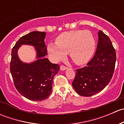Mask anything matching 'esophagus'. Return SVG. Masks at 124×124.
Wrapping results in <instances>:
<instances>
[{"instance_id":"1","label":"esophagus","mask_w":124,"mask_h":124,"mask_svg":"<svg viewBox=\"0 0 124 124\" xmlns=\"http://www.w3.org/2000/svg\"><path fill=\"white\" fill-rule=\"evenodd\" d=\"M67 69V67H65L64 65L61 66V70H62V71H64V70H66Z\"/></svg>"}]
</instances>
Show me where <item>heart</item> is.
I'll list each match as a JSON object with an SVG mask.
<instances>
[{"mask_svg": "<svg viewBox=\"0 0 124 124\" xmlns=\"http://www.w3.org/2000/svg\"><path fill=\"white\" fill-rule=\"evenodd\" d=\"M95 42L93 35L89 31H74L61 33L56 39V43L50 42L47 51L55 62L64 58L70 53L72 61L82 65L89 60L95 50Z\"/></svg>", "mask_w": 124, "mask_h": 124, "instance_id": "b5f03b06", "label": "heart"}]
</instances>
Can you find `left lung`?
I'll list each match as a JSON object with an SVG mask.
<instances>
[{"mask_svg":"<svg viewBox=\"0 0 124 124\" xmlns=\"http://www.w3.org/2000/svg\"><path fill=\"white\" fill-rule=\"evenodd\" d=\"M95 54L87 65L76 70L72 83L80 95L90 97L102 91L110 82L115 67L116 55L110 39L99 31Z\"/></svg>","mask_w":124,"mask_h":124,"instance_id":"8db88e82","label":"left lung"}]
</instances>
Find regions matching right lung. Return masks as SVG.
Masks as SVG:
<instances>
[{"mask_svg": "<svg viewBox=\"0 0 124 124\" xmlns=\"http://www.w3.org/2000/svg\"><path fill=\"white\" fill-rule=\"evenodd\" d=\"M46 33L33 31L21 37L11 52L10 71L16 88L29 100L41 101L48 98L52 93L53 80L60 69L59 65L51 63L46 58L47 47L44 39ZM22 45L33 46L37 52V60L27 64L18 56Z\"/></svg>", "mask_w": 124, "mask_h": 124, "instance_id": "1", "label": "right lung"}]
</instances>
